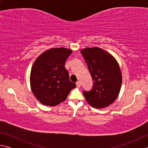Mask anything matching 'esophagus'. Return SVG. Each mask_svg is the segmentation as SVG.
<instances>
[{
	"mask_svg": "<svg viewBox=\"0 0 148 148\" xmlns=\"http://www.w3.org/2000/svg\"><path fill=\"white\" fill-rule=\"evenodd\" d=\"M76 86L77 87H79L80 86H81V82H80L79 81H77L76 82Z\"/></svg>",
	"mask_w": 148,
	"mask_h": 148,
	"instance_id": "1",
	"label": "esophagus"
}]
</instances>
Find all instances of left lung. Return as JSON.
Listing matches in <instances>:
<instances>
[{
  "label": "left lung",
  "mask_w": 148,
  "mask_h": 148,
  "mask_svg": "<svg viewBox=\"0 0 148 148\" xmlns=\"http://www.w3.org/2000/svg\"><path fill=\"white\" fill-rule=\"evenodd\" d=\"M93 79L91 91H84L86 101L95 108H104L116 101L122 84V74L116 58L98 47L81 50Z\"/></svg>",
  "instance_id": "obj_1"
}]
</instances>
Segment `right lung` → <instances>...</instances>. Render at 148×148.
I'll return each instance as SVG.
<instances>
[{
    "label": "right lung",
    "instance_id": "obj_1",
    "mask_svg": "<svg viewBox=\"0 0 148 148\" xmlns=\"http://www.w3.org/2000/svg\"><path fill=\"white\" fill-rule=\"evenodd\" d=\"M72 50L53 47L35 60L30 74V85L36 99L46 106H54L64 102L76 85L70 81L64 65Z\"/></svg>",
    "mask_w": 148,
    "mask_h": 148
}]
</instances>
